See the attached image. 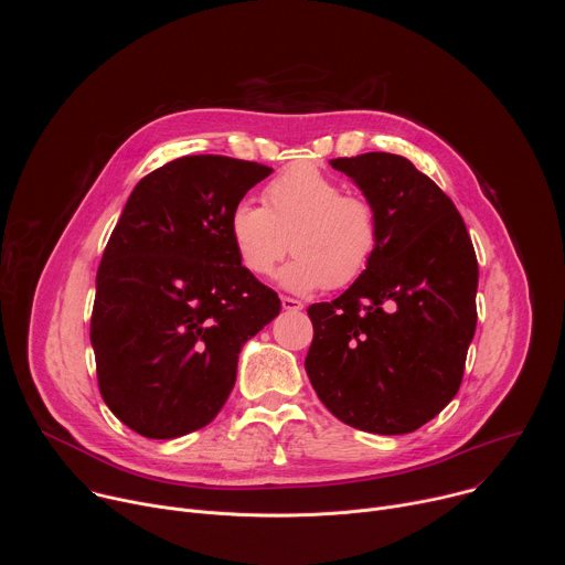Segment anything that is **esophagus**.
I'll use <instances>...</instances> for the list:
<instances>
[{
  "label": "esophagus",
  "instance_id": "1",
  "mask_svg": "<svg viewBox=\"0 0 565 565\" xmlns=\"http://www.w3.org/2000/svg\"><path fill=\"white\" fill-rule=\"evenodd\" d=\"M281 306H284V310H292V312L303 308V303L299 299H292V297H281Z\"/></svg>",
  "mask_w": 565,
  "mask_h": 565
}]
</instances>
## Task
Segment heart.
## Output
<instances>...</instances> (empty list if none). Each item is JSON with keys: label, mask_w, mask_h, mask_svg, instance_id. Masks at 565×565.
Wrapping results in <instances>:
<instances>
[{"label": "heart", "mask_w": 565, "mask_h": 565, "mask_svg": "<svg viewBox=\"0 0 565 565\" xmlns=\"http://www.w3.org/2000/svg\"><path fill=\"white\" fill-rule=\"evenodd\" d=\"M264 199L266 205L238 201L227 216L232 248L248 273L273 275L290 236L295 259L279 275L288 290L344 288L362 277L380 244L371 201L344 194L342 183L306 163L275 177Z\"/></svg>", "instance_id": "b5f03b06"}]
</instances>
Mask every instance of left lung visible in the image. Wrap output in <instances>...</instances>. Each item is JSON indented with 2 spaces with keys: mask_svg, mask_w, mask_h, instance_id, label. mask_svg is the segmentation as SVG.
<instances>
[{
  "mask_svg": "<svg viewBox=\"0 0 565 565\" xmlns=\"http://www.w3.org/2000/svg\"><path fill=\"white\" fill-rule=\"evenodd\" d=\"M380 216L377 250L353 286L308 306L306 373L342 423L409 434L458 393L476 331L478 262L451 199L405 156L335 158Z\"/></svg>",
  "mask_w": 565,
  "mask_h": 565,
  "instance_id": "1",
  "label": "left lung"
}]
</instances>
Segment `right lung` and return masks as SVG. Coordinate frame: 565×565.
Segmentation results:
<instances>
[{
    "mask_svg": "<svg viewBox=\"0 0 565 565\" xmlns=\"http://www.w3.org/2000/svg\"><path fill=\"white\" fill-rule=\"evenodd\" d=\"M270 172L214 153L177 158L134 188L109 236L92 312L98 386L145 438L212 423L241 349L281 310L227 234L230 210Z\"/></svg>",
    "mask_w": 565,
    "mask_h": 565,
    "instance_id": "right-lung-1",
    "label": "right lung"
}]
</instances>
